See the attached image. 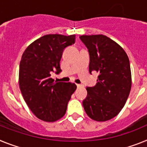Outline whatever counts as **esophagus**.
I'll return each instance as SVG.
<instances>
[{
  "instance_id": "1",
  "label": "esophagus",
  "mask_w": 147,
  "mask_h": 147,
  "mask_svg": "<svg viewBox=\"0 0 147 147\" xmlns=\"http://www.w3.org/2000/svg\"><path fill=\"white\" fill-rule=\"evenodd\" d=\"M82 85H81V84H77V87L78 88H80V87H82Z\"/></svg>"
}]
</instances>
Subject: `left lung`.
Segmentation results:
<instances>
[{
  "label": "left lung",
  "mask_w": 147,
  "mask_h": 147,
  "mask_svg": "<svg viewBox=\"0 0 147 147\" xmlns=\"http://www.w3.org/2000/svg\"><path fill=\"white\" fill-rule=\"evenodd\" d=\"M80 39L89 51V72L99 73L96 85L86 88L84 110L94 121H109L118 115L129 95V60L123 48L106 35H81Z\"/></svg>",
  "instance_id": "1"
}]
</instances>
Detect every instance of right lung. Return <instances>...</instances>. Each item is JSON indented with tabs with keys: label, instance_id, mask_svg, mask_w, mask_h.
<instances>
[{
	"label": "right lung",
	"instance_id": "add662e5",
	"mask_svg": "<svg viewBox=\"0 0 147 147\" xmlns=\"http://www.w3.org/2000/svg\"><path fill=\"white\" fill-rule=\"evenodd\" d=\"M75 41V35H46L28 46L21 57L19 86L29 109L37 118L54 122L65 115L69 100L77 86L54 82L52 72H61L60 61L66 47Z\"/></svg>",
	"mask_w": 147,
	"mask_h": 147
}]
</instances>
